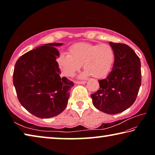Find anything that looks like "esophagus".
Masks as SVG:
<instances>
[{
	"mask_svg": "<svg viewBox=\"0 0 155 155\" xmlns=\"http://www.w3.org/2000/svg\"><path fill=\"white\" fill-rule=\"evenodd\" d=\"M77 84H85L86 83V81H76Z\"/></svg>",
	"mask_w": 155,
	"mask_h": 155,
	"instance_id": "1",
	"label": "esophagus"
}]
</instances>
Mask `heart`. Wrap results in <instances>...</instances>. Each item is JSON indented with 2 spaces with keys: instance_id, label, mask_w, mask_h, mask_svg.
<instances>
[{
  "instance_id": "1",
  "label": "heart",
  "mask_w": 155,
  "mask_h": 155,
  "mask_svg": "<svg viewBox=\"0 0 155 155\" xmlns=\"http://www.w3.org/2000/svg\"><path fill=\"white\" fill-rule=\"evenodd\" d=\"M69 54H61L58 64L64 74L72 77L83 64V76L101 78L111 71L115 59L112 47L107 44L78 43L70 47Z\"/></svg>"
}]
</instances>
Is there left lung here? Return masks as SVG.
Masks as SVG:
<instances>
[{
    "label": "left lung",
    "instance_id": "8db88e82",
    "mask_svg": "<svg viewBox=\"0 0 155 155\" xmlns=\"http://www.w3.org/2000/svg\"><path fill=\"white\" fill-rule=\"evenodd\" d=\"M109 44L115 52L113 69L100 80V88L91 95L94 107L108 114H117L132 105L141 83V62L135 52L125 44Z\"/></svg>",
    "mask_w": 155,
    "mask_h": 155
}]
</instances>
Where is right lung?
<instances>
[{
  "mask_svg": "<svg viewBox=\"0 0 155 155\" xmlns=\"http://www.w3.org/2000/svg\"><path fill=\"white\" fill-rule=\"evenodd\" d=\"M52 43L39 46L21 56L15 64L13 83L22 106L35 116L50 118L65 109L70 90L74 85L61 77L56 59L59 53Z\"/></svg>",
  "mask_w": 155,
  "mask_h": 155,
  "instance_id": "obj_1",
  "label": "right lung"
}]
</instances>
